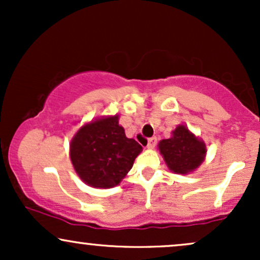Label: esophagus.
I'll use <instances>...</instances> for the list:
<instances>
[{
	"label": "esophagus",
	"instance_id": "34e87169",
	"mask_svg": "<svg viewBox=\"0 0 260 260\" xmlns=\"http://www.w3.org/2000/svg\"><path fill=\"white\" fill-rule=\"evenodd\" d=\"M156 143H157V139H156V137H151V138H149V140H148V149H154L155 148V145H156Z\"/></svg>",
	"mask_w": 260,
	"mask_h": 260
}]
</instances>
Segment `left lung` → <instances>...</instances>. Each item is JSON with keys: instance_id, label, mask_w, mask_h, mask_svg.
Returning <instances> with one entry per match:
<instances>
[{"instance_id": "1", "label": "left lung", "mask_w": 260, "mask_h": 260, "mask_svg": "<svg viewBox=\"0 0 260 260\" xmlns=\"http://www.w3.org/2000/svg\"><path fill=\"white\" fill-rule=\"evenodd\" d=\"M159 150L168 168L175 174L187 175L201 166L207 147L183 124L176 127L172 137L159 143Z\"/></svg>"}]
</instances>
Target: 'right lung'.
I'll return each mask as SVG.
<instances>
[{
    "mask_svg": "<svg viewBox=\"0 0 260 260\" xmlns=\"http://www.w3.org/2000/svg\"><path fill=\"white\" fill-rule=\"evenodd\" d=\"M142 149L127 138L115 115L80 127L71 140L70 156L83 182L94 188H111L120 184Z\"/></svg>",
    "mask_w": 260,
    "mask_h": 260,
    "instance_id": "add662e5",
    "label": "right lung"
}]
</instances>
